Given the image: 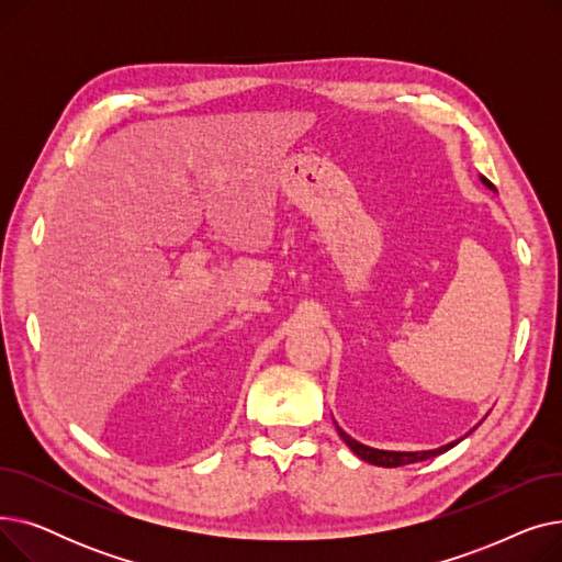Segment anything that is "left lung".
I'll list each match as a JSON object with an SVG mask.
<instances>
[{"mask_svg":"<svg viewBox=\"0 0 562 562\" xmlns=\"http://www.w3.org/2000/svg\"><path fill=\"white\" fill-rule=\"evenodd\" d=\"M479 180L490 189V191H496L494 189V184L487 180V177H483V175H479ZM335 426H337V422H335ZM337 432H339V437L346 441V447L356 453L360 460H364V462H369V464H375V467H401V464H412V462H422V460H430V458H435V456H439V453H445V451H449V449H453L458 441L462 439H453V441H449V445H445V447H439V449H428V451H385V449H373V447H367V445H362V441H358V439H352L348 432H344L339 426H337ZM471 432V430H469Z\"/></svg>","mask_w":562,"mask_h":562,"instance_id":"1","label":"left lung"}]
</instances>
